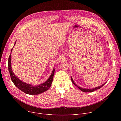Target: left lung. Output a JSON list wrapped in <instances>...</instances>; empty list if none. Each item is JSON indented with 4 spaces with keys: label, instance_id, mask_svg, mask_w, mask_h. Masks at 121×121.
Returning <instances> with one entry per match:
<instances>
[{
    "label": "left lung",
    "instance_id": "left-lung-1",
    "mask_svg": "<svg viewBox=\"0 0 121 121\" xmlns=\"http://www.w3.org/2000/svg\"><path fill=\"white\" fill-rule=\"evenodd\" d=\"M71 81H72V83H73V84L74 85H75L76 87H77L80 90H81L82 91H83V92H93V91H96V90H98V89H99L100 88H101L103 86H104V85H105V84H106V82H105V83H104V84H103L102 85H101V86H99V87H96V88H94V89H84V88H82L81 87H80L79 86H78V85H77L75 82H74V80H73V78H72L71 77Z\"/></svg>",
    "mask_w": 121,
    "mask_h": 121
}]
</instances>
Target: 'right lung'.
Here are the masks:
<instances>
[{"mask_svg":"<svg viewBox=\"0 0 121 121\" xmlns=\"http://www.w3.org/2000/svg\"><path fill=\"white\" fill-rule=\"evenodd\" d=\"M16 43V41L14 45H15ZM13 48L11 50V52L13 49ZM11 54L9 56L8 60V68L11 80L17 88L24 93L30 95L39 94L49 90V89L51 87L52 83L53 80L54 75L55 73V68H54L49 78L44 83L35 86L31 85L30 84H27L19 79L14 75V73L13 72L11 65Z\"/></svg>","mask_w":121,"mask_h":121,"instance_id":"1","label":"right lung"}]
</instances>
